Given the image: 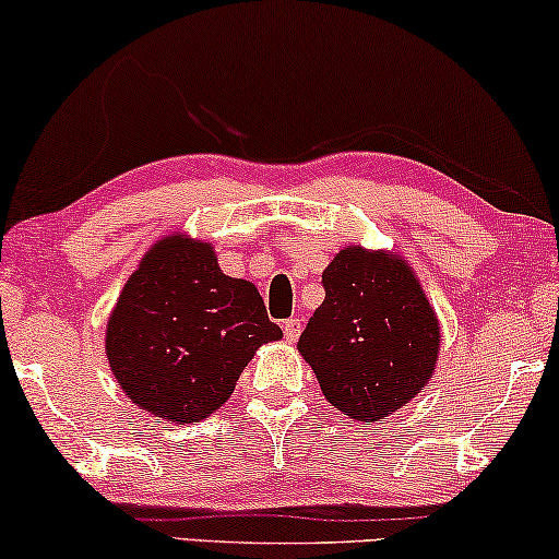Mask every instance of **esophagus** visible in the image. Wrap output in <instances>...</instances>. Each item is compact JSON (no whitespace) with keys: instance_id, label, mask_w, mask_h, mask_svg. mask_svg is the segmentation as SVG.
Segmentation results:
<instances>
[{"instance_id":"1","label":"esophagus","mask_w":559,"mask_h":559,"mask_svg":"<svg viewBox=\"0 0 559 559\" xmlns=\"http://www.w3.org/2000/svg\"><path fill=\"white\" fill-rule=\"evenodd\" d=\"M300 328H302V323L297 318H289V320H285V323H282V331H285L289 343H295L297 338H300Z\"/></svg>"}]
</instances>
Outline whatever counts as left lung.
<instances>
[{
    "label": "left lung",
    "mask_w": 559,
    "mask_h": 559,
    "mask_svg": "<svg viewBox=\"0 0 559 559\" xmlns=\"http://www.w3.org/2000/svg\"><path fill=\"white\" fill-rule=\"evenodd\" d=\"M325 300L297 350L325 400L356 423H381L432 379L440 320L396 251L343 247L323 272Z\"/></svg>",
    "instance_id": "1"
}]
</instances>
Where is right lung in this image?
<instances>
[{
	"instance_id": "obj_1",
	"label": "right lung",
	"mask_w": 559,
	"mask_h": 559,
	"mask_svg": "<svg viewBox=\"0 0 559 559\" xmlns=\"http://www.w3.org/2000/svg\"><path fill=\"white\" fill-rule=\"evenodd\" d=\"M280 338L251 282L221 272L209 241L170 234L119 293L106 358L136 407L190 425L224 407L257 348Z\"/></svg>"
}]
</instances>
